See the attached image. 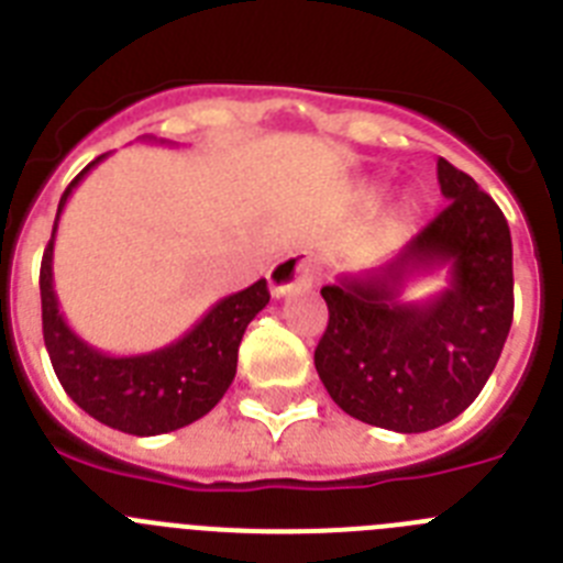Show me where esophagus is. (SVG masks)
Returning a JSON list of instances; mask_svg holds the SVG:
<instances>
[{"instance_id":"34e87169","label":"esophagus","mask_w":563,"mask_h":563,"mask_svg":"<svg viewBox=\"0 0 563 563\" xmlns=\"http://www.w3.org/2000/svg\"><path fill=\"white\" fill-rule=\"evenodd\" d=\"M318 273V262L312 253L307 251H290L287 256H282L276 265L267 273V282H271V292L276 298L287 296L292 290H301V287H310L312 278Z\"/></svg>"}]
</instances>
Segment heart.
<instances>
[{
    "mask_svg": "<svg viewBox=\"0 0 563 563\" xmlns=\"http://www.w3.org/2000/svg\"><path fill=\"white\" fill-rule=\"evenodd\" d=\"M411 213H415V208H411V206H402V208H400V217H397V222L411 220Z\"/></svg>",
    "mask_w": 563,
    "mask_h": 563,
    "instance_id": "obj_1",
    "label": "heart"
}]
</instances>
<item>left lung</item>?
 <instances>
[{"instance_id": "1", "label": "left lung", "mask_w": 563, "mask_h": 563, "mask_svg": "<svg viewBox=\"0 0 563 563\" xmlns=\"http://www.w3.org/2000/svg\"><path fill=\"white\" fill-rule=\"evenodd\" d=\"M449 206L395 258L321 287L330 324L316 369L350 417L397 434L440 429L476 400L514 324V242L505 213L449 161ZM445 266L450 287L402 302L409 280Z\"/></svg>"}]
</instances>
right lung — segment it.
Segmentation results:
<instances>
[{"label": "right lung", "mask_w": 563, "mask_h": 563, "mask_svg": "<svg viewBox=\"0 0 563 563\" xmlns=\"http://www.w3.org/2000/svg\"><path fill=\"white\" fill-rule=\"evenodd\" d=\"M163 143V141H161ZM107 154L89 163L58 202L53 236L42 258V330L64 391L98 422L134 437H157L191 426L222 400L236 375L239 343L271 301L267 282L220 298L183 338L141 355H107L73 332L53 287V247L69 194Z\"/></svg>", "instance_id": "add662e5"}]
</instances>
